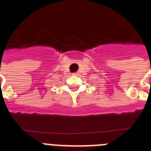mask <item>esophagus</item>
Masks as SVG:
<instances>
[{"mask_svg":"<svg viewBox=\"0 0 151 151\" xmlns=\"http://www.w3.org/2000/svg\"><path fill=\"white\" fill-rule=\"evenodd\" d=\"M77 74H78V73H73V75H75V76H76Z\"/></svg>","mask_w":151,"mask_h":151,"instance_id":"34e87169","label":"esophagus"}]
</instances>
